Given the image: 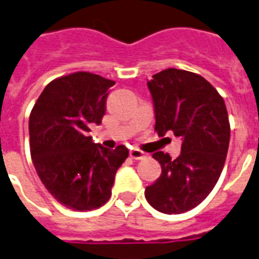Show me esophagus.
Segmentation results:
<instances>
[{
	"mask_svg": "<svg viewBox=\"0 0 259 259\" xmlns=\"http://www.w3.org/2000/svg\"><path fill=\"white\" fill-rule=\"evenodd\" d=\"M130 157L133 160H142V158L146 157V154L140 149H132L130 150Z\"/></svg>",
	"mask_w": 259,
	"mask_h": 259,
	"instance_id": "1",
	"label": "esophagus"
}]
</instances>
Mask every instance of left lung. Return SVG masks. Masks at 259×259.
<instances>
[{"instance_id":"1","label":"left lung","mask_w":259,"mask_h":259,"mask_svg":"<svg viewBox=\"0 0 259 259\" xmlns=\"http://www.w3.org/2000/svg\"><path fill=\"white\" fill-rule=\"evenodd\" d=\"M154 103L158 137H181V154L172 160L156 152L161 176L146 187L145 197L164 213H183L208 196L225 166L230 122L225 101L203 76L168 68L148 82Z\"/></svg>"}]
</instances>
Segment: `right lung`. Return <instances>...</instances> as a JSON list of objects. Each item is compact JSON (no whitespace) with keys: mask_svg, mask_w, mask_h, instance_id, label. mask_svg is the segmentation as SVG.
<instances>
[{"mask_svg":"<svg viewBox=\"0 0 259 259\" xmlns=\"http://www.w3.org/2000/svg\"><path fill=\"white\" fill-rule=\"evenodd\" d=\"M115 82L79 71L47 84L29 115L32 161L47 191L75 211L99 208L111 196L118 168L129 150H110L87 137L101 123Z\"/></svg>","mask_w":259,"mask_h":259,"instance_id":"add662e5","label":"right lung"}]
</instances>
